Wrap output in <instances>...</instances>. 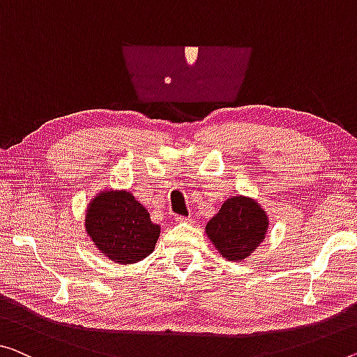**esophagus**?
Wrapping results in <instances>:
<instances>
[{
    "label": "esophagus",
    "instance_id": "34e87169",
    "mask_svg": "<svg viewBox=\"0 0 357 357\" xmlns=\"http://www.w3.org/2000/svg\"><path fill=\"white\" fill-rule=\"evenodd\" d=\"M175 223H191V218L190 217L177 215V217H175Z\"/></svg>",
    "mask_w": 357,
    "mask_h": 357
}]
</instances>
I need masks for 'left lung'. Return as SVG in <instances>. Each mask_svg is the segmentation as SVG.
Wrapping results in <instances>:
<instances>
[{"instance_id":"8db88e82","label":"left lung","mask_w":357,"mask_h":357,"mask_svg":"<svg viewBox=\"0 0 357 357\" xmlns=\"http://www.w3.org/2000/svg\"><path fill=\"white\" fill-rule=\"evenodd\" d=\"M270 217L254 197L231 196L206 225V234L229 261L245 260L265 241Z\"/></svg>"}]
</instances>
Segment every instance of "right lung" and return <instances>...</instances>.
<instances>
[{"mask_svg": "<svg viewBox=\"0 0 357 357\" xmlns=\"http://www.w3.org/2000/svg\"><path fill=\"white\" fill-rule=\"evenodd\" d=\"M86 234L96 249L119 265H134L155 250L160 225L128 190H102L86 209Z\"/></svg>", "mask_w": 357, "mask_h": 357, "instance_id": "1", "label": "right lung"}]
</instances>
